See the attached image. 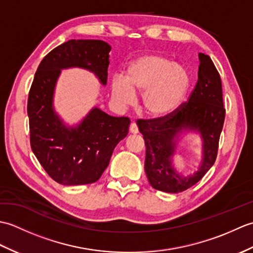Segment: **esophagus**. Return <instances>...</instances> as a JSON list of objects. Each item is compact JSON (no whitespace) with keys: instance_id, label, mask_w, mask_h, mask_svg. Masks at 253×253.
Returning <instances> with one entry per match:
<instances>
[{"instance_id":"34e87169","label":"esophagus","mask_w":253,"mask_h":253,"mask_svg":"<svg viewBox=\"0 0 253 253\" xmlns=\"http://www.w3.org/2000/svg\"><path fill=\"white\" fill-rule=\"evenodd\" d=\"M129 131L130 133H133V135H136V133L139 132V129H138V126L136 125V123H132L130 125V128H129Z\"/></svg>"}]
</instances>
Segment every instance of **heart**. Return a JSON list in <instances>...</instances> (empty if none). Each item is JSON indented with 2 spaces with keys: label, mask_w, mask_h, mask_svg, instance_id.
<instances>
[{
  "label": "heart",
  "mask_w": 253,
  "mask_h": 253,
  "mask_svg": "<svg viewBox=\"0 0 253 253\" xmlns=\"http://www.w3.org/2000/svg\"><path fill=\"white\" fill-rule=\"evenodd\" d=\"M190 87L187 69L162 55H144L128 64L125 78L111 80L112 98L118 105L135 103L142 93V109L148 115L164 117L178 109Z\"/></svg>",
  "instance_id": "obj_1"
}]
</instances>
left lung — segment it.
<instances>
[{"instance_id": "left-lung-1", "label": "left lung", "mask_w": 253, "mask_h": 253, "mask_svg": "<svg viewBox=\"0 0 253 253\" xmlns=\"http://www.w3.org/2000/svg\"><path fill=\"white\" fill-rule=\"evenodd\" d=\"M198 83L189 100L166 118L137 123L146 142L144 170L154 189L178 193L192 187L216 160L225 120L222 82L209 55L199 53ZM188 134H197L202 153L196 164L182 168L180 148Z\"/></svg>"}]
</instances>
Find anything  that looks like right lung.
<instances>
[{
	"mask_svg": "<svg viewBox=\"0 0 253 253\" xmlns=\"http://www.w3.org/2000/svg\"><path fill=\"white\" fill-rule=\"evenodd\" d=\"M111 45L102 40H69L41 61L28 96L32 152L52 179L65 186L92 184L110 163L117 143L127 136L130 120L92 107L76 125L57 114L54 94L63 69L82 68L107 82Z\"/></svg>",
	"mask_w": 253,
	"mask_h": 253,
	"instance_id": "obj_1",
	"label": "right lung"
}]
</instances>
